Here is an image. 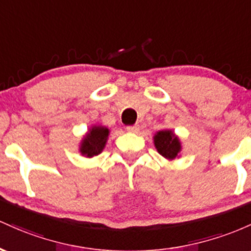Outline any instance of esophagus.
<instances>
[{
  "mask_svg": "<svg viewBox=\"0 0 251 251\" xmlns=\"http://www.w3.org/2000/svg\"><path fill=\"white\" fill-rule=\"evenodd\" d=\"M126 130L129 133H137L140 130V126L139 125H134V126H126Z\"/></svg>",
  "mask_w": 251,
  "mask_h": 251,
  "instance_id": "34e87169",
  "label": "esophagus"
}]
</instances>
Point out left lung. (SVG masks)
Listing matches in <instances>:
<instances>
[{"label":"left lung","instance_id":"obj_1","mask_svg":"<svg viewBox=\"0 0 251 251\" xmlns=\"http://www.w3.org/2000/svg\"><path fill=\"white\" fill-rule=\"evenodd\" d=\"M154 146L157 153L167 160H174L180 156L181 142L170 129H163L154 135Z\"/></svg>","mask_w":251,"mask_h":251}]
</instances>
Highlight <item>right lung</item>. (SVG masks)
Instances as JSON below:
<instances>
[{
  "label": "right lung",
  "instance_id": "obj_1",
  "mask_svg": "<svg viewBox=\"0 0 251 251\" xmlns=\"http://www.w3.org/2000/svg\"><path fill=\"white\" fill-rule=\"evenodd\" d=\"M110 130L104 126H92L80 141L79 153L85 157H94L103 151Z\"/></svg>",
  "mask_w": 251,
  "mask_h": 251
}]
</instances>
